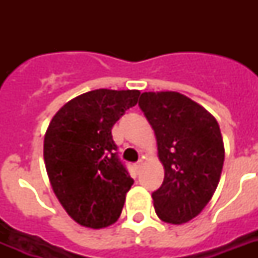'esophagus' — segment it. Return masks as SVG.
I'll list each match as a JSON object with an SVG mask.
<instances>
[{
    "label": "esophagus",
    "mask_w": 258,
    "mask_h": 258,
    "mask_svg": "<svg viewBox=\"0 0 258 258\" xmlns=\"http://www.w3.org/2000/svg\"><path fill=\"white\" fill-rule=\"evenodd\" d=\"M142 166H143V162H142V159H141V161H138L137 163L134 165V167H135V170L139 172V171H141V169H142Z\"/></svg>",
    "instance_id": "1"
}]
</instances>
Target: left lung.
<instances>
[{
  "label": "left lung",
  "instance_id": "8db88e82",
  "mask_svg": "<svg viewBox=\"0 0 258 258\" xmlns=\"http://www.w3.org/2000/svg\"><path fill=\"white\" fill-rule=\"evenodd\" d=\"M139 107L153 127L165 179L153 192L157 216L184 224L200 214L220 182L225 149L213 115L178 92H145Z\"/></svg>",
  "mask_w": 258,
  "mask_h": 258
}]
</instances>
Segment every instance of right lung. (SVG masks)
Returning <instances> with one entry per match:
<instances>
[{
  "mask_svg": "<svg viewBox=\"0 0 258 258\" xmlns=\"http://www.w3.org/2000/svg\"><path fill=\"white\" fill-rule=\"evenodd\" d=\"M137 89H95L62 105L44 138V161L54 194L86 228L116 222L134 183L117 157L113 124L138 103Z\"/></svg>",
  "mask_w": 258,
  "mask_h": 258,
  "instance_id": "obj_1",
  "label": "right lung"
}]
</instances>
